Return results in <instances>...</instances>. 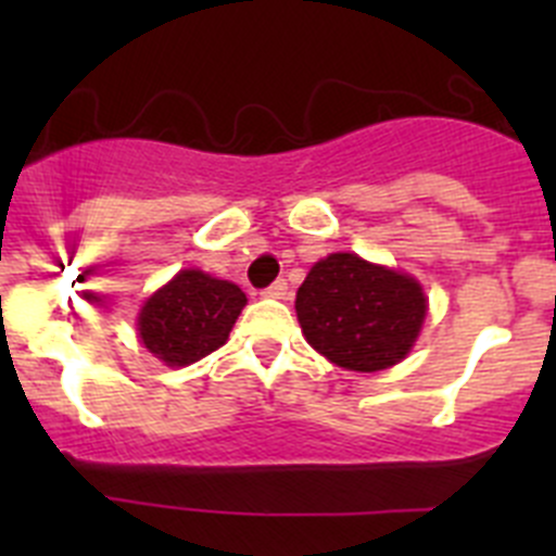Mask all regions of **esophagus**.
Masks as SVG:
<instances>
[{
  "label": "esophagus",
  "instance_id": "34e87169",
  "mask_svg": "<svg viewBox=\"0 0 556 556\" xmlns=\"http://www.w3.org/2000/svg\"><path fill=\"white\" fill-rule=\"evenodd\" d=\"M287 281H283V278H278V281L275 283H269L267 289H264V294H267V298H275V301H281V298H287Z\"/></svg>",
  "mask_w": 556,
  "mask_h": 556
}]
</instances>
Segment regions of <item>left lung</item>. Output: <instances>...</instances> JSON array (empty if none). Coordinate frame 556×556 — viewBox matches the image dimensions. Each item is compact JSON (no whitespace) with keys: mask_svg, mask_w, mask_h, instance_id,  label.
<instances>
[{"mask_svg":"<svg viewBox=\"0 0 556 556\" xmlns=\"http://www.w3.org/2000/svg\"><path fill=\"white\" fill-rule=\"evenodd\" d=\"M294 308L314 351L348 370L376 372L409 353L424 326L426 298L409 275L331 253L306 275Z\"/></svg>","mask_w":556,"mask_h":556,"instance_id":"1","label":"left lung"}]
</instances>
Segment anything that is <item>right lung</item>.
Returning a JSON list of instances; mask_svg holds the SVG:
<instances>
[{"instance_id": "obj_1", "label": "right lung", "mask_w": 556, "mask_h": 556, "mask_svg": "<svg viewBox=\"0 0 556 556\" xmlns=\"http://www.w3.org/2000/svg\"><path fill=\"white\" fill-rule=\"evenodd\" d=\"M244 303L248 294L236 283L184 269L141 308V342L166 365H191L225 345Z\"/></svg>"}]
</instances>
